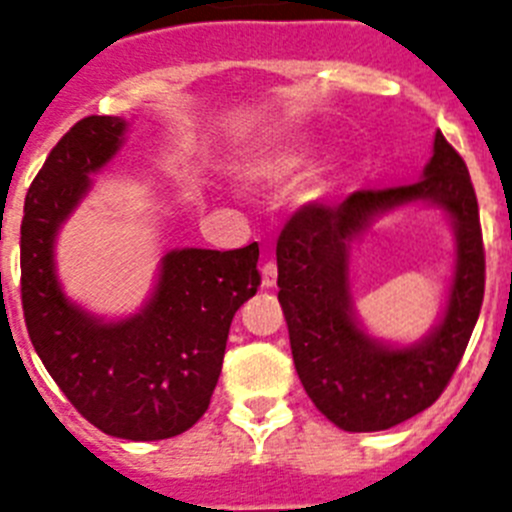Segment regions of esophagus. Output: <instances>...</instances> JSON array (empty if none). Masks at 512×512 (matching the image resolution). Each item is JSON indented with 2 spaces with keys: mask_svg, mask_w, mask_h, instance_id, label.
<instances>
[{
  "mask_svg": "<svg viewBox=\"0 0 512 512\" xmlns=\"http://www.w3.org/2000/svg\"><path fill=\"white\" fill-rule=\"evenodd\" d=\"M261 284H264V289L277 287V264H274V261H266V264L261 266Z\"/></svg>",
  "mask_w": 512,
  "mask_h": 512,
  "instance_id": "34e87169",
  "label": "esophagus"
}]
</instances>
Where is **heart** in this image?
<instances>
[{
  "mask_svg": "<svg viewBox=\"0 0 512 512\" xmlns=\"http://www.w3.org/2000/svg\"><path fill=\"white\" fill-rule=\"evenodd\" d=\"M315 161H318L315 146L302 140H287V143H271L248 156L241 174L253 187H284L307 174Z\"/></svg>",
  "mask_w": 512,
  "mask_h": 512,
  "instance_id": "b5f03b06",
  "label": "heart"
}]
</instances>
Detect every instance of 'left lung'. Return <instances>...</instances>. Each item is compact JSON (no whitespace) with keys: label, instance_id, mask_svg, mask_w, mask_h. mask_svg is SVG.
I'll use <instances>...</instances> for the list:
<instances>
[{"label":"left lung","instance_id":"8db88e82","mask_svg":"<svg viewBox=\"0 0 512 512\" xmlns=\"http://www.w3.org/2000/svg\"><path fill=\"white\" fill-rule=\"evenodd\" d=\"M413 206L444 212L455 233V264L437 325L415 342H390L358 318L350 266L355 246L379 219ZM277 269L295 369L330 423L372 433L423 413L456 372L485 297V251L467 164L438 130L431 161L410 187L302 207L279 235Z\"/></svg>","mask_w":512,"mask_h":512}]
</instances>
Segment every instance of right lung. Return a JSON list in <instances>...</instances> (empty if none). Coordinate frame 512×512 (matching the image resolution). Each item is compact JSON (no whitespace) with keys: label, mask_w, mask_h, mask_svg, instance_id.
<instances>
[{"label":"right lung","mask_w":512,"mask_h":512,"mask_svg":"<svg viewBox=\"0 0 512 512\" xmlns=\"http://www.w3.org/2000/svg\"><path fill=\"white\" fill-rule=\"evenodd\" d=\"M125 117H84L58 140L25 197L22 310L53 382L92 425L125 441H161L205 415L238 307L256 295L259 243L235 251L171 248L146 302L102 318L58 277V233L128 140Z\"/></svg>","instance_id":"obj_1"}]
</instances>
